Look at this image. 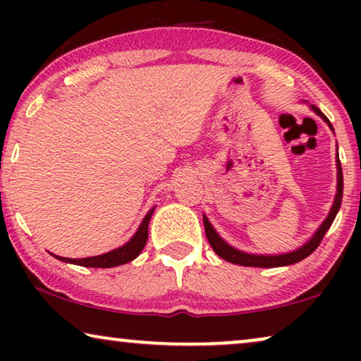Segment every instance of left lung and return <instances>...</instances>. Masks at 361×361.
Returning a JSON list of instances; mask_svg holds the SVG:
<instances>
[{"label":"left lung","instance_id":"left-lung-1","mask_svg":"<svg viewBox=\"0 0 361 361\" xmlns=\"http://www.w3.org/2000/svg\"><path fill=\"white\" fill-rule=\"evenodd\" d=\"M314 108V111L317 113L324 118L325 121L329 123V126L332 128L330 125L329 118L324 115L322 111L319 110V108ZM337 171H338V177H337V195H335V200H334V205H332V210H330V214L327 219L324 220V224L320 225V228L315 231V235L310 238L309 243H305L302 248L293 251V253H286V255H278V256H263V255H250V253H243V251H238L235 248H231L230 245H226L224 240L220 238L219 233L214 230V226L210 225V221L205 219L204 216V225H205V235H207V240H209V243L212 248L216 255L220 256V258H224L225 261H228V263H233V264H240V266H253V268H276V266H288V264H294V263H299L300 259L307 258L309 255H312L315 250H317V246L320 245V241H322L324 235L327 233V230L330 228V225L334 224L335 216H337V212L340 209V204H342V195H343V172H342V164H340V159H337Z\"/></svg>","mask_w":361,"mask_h":361}]
</instances>
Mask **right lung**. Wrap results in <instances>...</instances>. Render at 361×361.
I'll use <instances>...</instances> for the list:
<instances>
[{"label": "right lung", "mask_w": 361, "mask_h": 361, "mask_svg": "<svg viewBox=\"0 0 361 361\" xmlns=\"http://www.w3.org/2000/svg\"><path fill=\"white\" fill-rule=\"evenodd\" d=\"M154 209H151L147 212V215L142 220V224L137 228L136 235L128 241L126 245H123L121 248L113 250L110 253L100 255V256H92V258H82V259H72V258H62V256H56L57 259L66 261V263L71 264H78V266H85V268H113V266H120L125 263H130L136 258L137 255L141 253L142 248H145L146 241H147V225H149L151 215Z\"/></svg>", "instance_id": "add662e5"}]
</instances>
